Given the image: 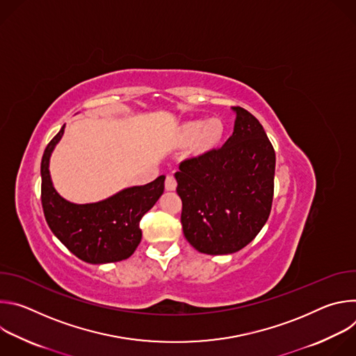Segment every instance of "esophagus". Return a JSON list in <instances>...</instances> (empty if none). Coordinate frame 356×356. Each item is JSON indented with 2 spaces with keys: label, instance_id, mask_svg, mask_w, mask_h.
I'll return each instance as SVG.
<instances>
[{
  "label": "esophagus",
  "instance_id": "obj_1",
  "mask_svg": "<svg viewBox=\"0 0 356 356\" xmlns=\"http://www.w3.org/2000/svg\"><path fill=\"white\" fill-rule=\"evenodd\" d=\"M165 187H166V190L168 191H173V190H176V187H177V181H176V179L173 177V176H168L166 177V181H165Z\"/></svg>",
  "mask_w": 356,
  "mask_h": 356
}]
</instances>
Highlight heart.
Here are the masks:
<instances>
[{
    "mask_svg": "<svg viewBox=\"0 0 356 356\" xmlns=\"http://www.w3.org/2000/svg\"><path fill=\"white\" fill-rule=\"evenodd\" d=\"M224 131L222 122L218 118H210L202 121H190L180 127L177 132V140L181 145L193 143L194 149L204 152L211 149L221 138Z\"/></svg>",
    "mask_w": 356,
    "mask_h": 356,
    "instance_id": "b5f03b06",
    "label": "heart"
}]
</instances>
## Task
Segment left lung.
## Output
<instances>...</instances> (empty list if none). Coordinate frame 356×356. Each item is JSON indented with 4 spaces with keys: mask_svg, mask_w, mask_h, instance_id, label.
<instances>
[{
    "mask_svg": "<svg viewBox=\"0 0 356 356\" xmlns=\"http://www.w3.org/2000/svg\"><path fill=\"white\" fill-rule=\"evenodd\" d=\"M218 149L180 163L175 173L188 243L207 255L238 252L266 224L273 200L275 150L261 122L241 107Z\"/></svg>",
    "mask_w": 356,
    "mask_h": 356,
    "instance_id": "8db88e82",
    "label": "left lung"
}]
</instances>
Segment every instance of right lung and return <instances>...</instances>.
Instances as JSON below:
<instances>
[{
	"mask_svg": "<svg viewBox=\"0 0 356 356\" xmlns=\"http://www.w3.org/2000/svg\"><path fill=\"white\" fill-rule=\"evenodd\" d=\"M65 127L46 146L40 163L46 222L73 255L87 264L128 259L142 238L140 218L163 194L165 176L143 186L125 187L104 200L76 204L56 191L49 170L50 156L65 134Z\"/></svg>",
	"mask_w": 356,
	"mask_h": 356,
	"instance_id": "add662e5",
	"label": "right lung"
}]
</instances>
